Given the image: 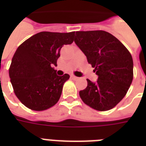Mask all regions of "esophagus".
<instances>
[{
	"label": "esophagus",
	"instance_id": "obj_1",
	"mask_svg": "<svg viewBox=\"0 0 146 146\" xmlns=\"http://www.w3.org/2000/svg\"><path fill=\"white\" fill-rule=\"evenodd\" d=\"M70 77H71V79H72V80H78V77H76V76H74V75H71V76H70Z\"/></svg>",
	"mask_w": 146,
	"mask_h": 146
}]
</instances>
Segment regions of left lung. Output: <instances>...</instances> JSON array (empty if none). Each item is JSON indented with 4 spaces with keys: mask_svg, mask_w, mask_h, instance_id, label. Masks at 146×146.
Segmentation results:
<instances>
[{
    "mask_svg": "<svg viewBox=\"0 0 146 146\" xmlns=\"http://www.w3.org/2000/svg\"><path fill=\"white\" fill-rule=\"evenodd\" d=\"M74 42L98 76L96 82L87 79V87L80 92L81 99L97 111L111 110L126 96L133 81V61L130 53L105 31H79Z\"/></svg>",
    "mask_w": 146,
    "mask_h": 146,
    "instance_id": "1",
    "label": "left lung"
}]
</instances>
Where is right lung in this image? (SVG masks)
I'll return each mask as SVG.
<instances>
[{
  "label": "right lung",
  "instance_id": "add662e5",
  "mask_svg": "<svg viewBox=\"0 0 146 146\" xmlns=\"http://www.w3.org/2000/svg\"><path fill=\"white\" fill-rule=\"evenodd\" d=\"M74 32H41L26 40L17 49L9 69L10 82L18 99L33 111L54 106L61 96L70 76H57L60 51L73 42Z\"/></svg>",
  "mask_w": 146,
  "mask_h": 146
}]
</instances>
